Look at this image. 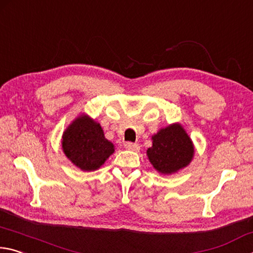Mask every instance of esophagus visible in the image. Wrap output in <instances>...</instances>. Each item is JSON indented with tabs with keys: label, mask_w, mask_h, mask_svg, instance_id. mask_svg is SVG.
<instances>
[{
	"label": "esophagus",
	"mask_w": 253,
	"mask_h": 253,
	"mask_svg": "<svg viewBox=\"0 0 253 253\" xmlns=\"http://www.w3.org/2000/svg\"><path fill=\"white\" fill-rule=\"evenodd\" d=\"M124 147L126 149L130 150V151H134V152H138L140 150V145L138 143H132V142H126L124 144Z\"/></svg>",
	"instance_id": "34e87169"
}]
</instances>
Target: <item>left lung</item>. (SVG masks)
<instances>
[{
    "label": "left lung",
    "instance_id": "left-lung-1",
    "mask_svg": "<svg viewBox=\"0 0 253 253\" xmlns=\"http://www.w3.org/2000/svg\"><path fill=\"white\" fill-rule=\"evenodd\" d=\"M152 140L147 154L154 169L161 173H173L191 162L194 153L192 141L179 124L160 130Z\"/></svg>",
    "mask_w": 253,
    "mask_h": 253
}]
</instances>
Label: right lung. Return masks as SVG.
<instances>
[{
  "instance_id": "right-lung-1",
  "label": "right lung",
  "mask_w": 253,
  "mask_h": 253,
  "mask_svg": "<svg viewBox=\"0 0 253 253\" xmlns=\"http://www.w3.org/2000/svg\"><path fill=\"white\" fill-rule=\"evenodd\" d=\"M65 156L83 171H94L114 152L99 123L86 115L79 117L62 136Z\"/></svg>"
}]
</instances>
